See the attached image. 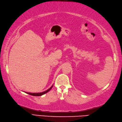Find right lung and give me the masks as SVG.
Returning a JSON list of instances; mask_svg holds the SVG:
<instances>
[{
    "label": "right lung",
    "instance_id": "add662e5",
    "mask_svg": "<svg viewBox=\"0 0 122 122\" xmlns=\"http://www.w3.org/2000/svg\"><path fill=\"white\" fill-rule=\"evenodd\" d=\"M52 87H53V86H51V87L50 88L48 89V90H47L46 91H44V92H40V93H30V92H25V93H26L27 94H30V95L33 96H41L43 95V94H45L46 93L48 92L51 89H52Z\"/></svg>",
    "mask_w": 122,
    "mask_h": 122
}]
</instances>
